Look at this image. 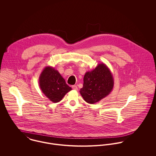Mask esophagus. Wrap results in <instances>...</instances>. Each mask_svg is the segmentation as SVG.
<instances>
[{"instance_id":"1","label":"esophagus","mask_w":156,"mask_h":156,"mask_svg":"<svg viewBox=\"0 0 156 156\" xmlns=\"http://www.w3.org/2000/svg\"><path fill=\"white\" fill-rule=\"evenodd\" d=\"M72 88L74 89V90H78V88H77V87L76 86V85H73L72 86Z\"/></svg>"}]
</instances>
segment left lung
Here are the masks:
<instances>
[{"label": "left lung", "instance_id": "obj_1", "mask_svg": "<svg viewBox=\"0 0 156 156\" xmlns=\"http://www.w3.org/2000/svg\"><path fill=\"white\" fill-rule=\"evenodd\" d=\"M113 86L114 80L111 71L102 62L85 73L83 88L80 90V93L86 102L94 104L107 97L111 92Z\"/></svg>", "mask_w": 156, "mask_h": 156}]
</instances>
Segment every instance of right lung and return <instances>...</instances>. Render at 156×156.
<instances>
[{"label":"right lung","mask_w":156,"mask_h":156,"mask_svg":"<svg viewBox=\"0 0 156 156\" xmlns=\"http://www.w3.org/2000/svg\"><path fill=\"white\" fill-rule=\"evenodd\" d=\"M39 86L45 95L52 102H59L71 90L58 70L47 66L39 77Z\"/></svg>","instance_id":"right-lung-1"}]
</instances>
